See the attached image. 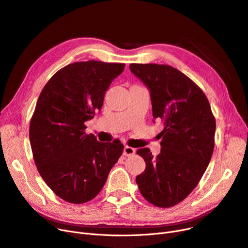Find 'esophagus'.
<instances>
[{
  "instance_id": "1",
  "label": "esophagus",
  "mask_w": 248,
  "mask_h": 248,
  "mask_svg": "<svg viewBox=\"0 0 248 248\" xmlns=\"http://www.w3.org/2000/svg\"><path fill=\"white\" fill-rule=\"evenodd\" d=\"M136 153V150L132 147H128V146H125L124 149V155H132Z\"/></svg>"
}]
</instances>
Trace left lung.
<instances>
[{
	"label": "left lung",
	"instance_id": "left-lung-1",
	"mask_svg": "<svg viewBox=\"0 0 248 248\" xmlns=\"http://www.w3.org/2000/svg\"><path fill=\"white\" fill-rule=\"evenodd\" d=\"M150 89L153 116L161 119V154L137 151L146 162L136 178L139 190L151 204L169 208L195 189L214 150L216 122L202 89L188 76L166 64L129 65Z\"/></svg>",
	"mask_w": 248,
	"mask_h": 248
}]
</instances>
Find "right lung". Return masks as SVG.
<instances>
[{"label": "right lung", "instance_id": "add662e5", "mask_svg": "<svg viewBox=\"0 0 248 248\" xmlns=\"http://www.w3.org/2000/svg\"><path fill=\"white\" fill-rule=\"evenodd\" d=\"M124 65L71 63L52 76L39 95L29 128L33 159L45 183L64 201L93 200L123 154L120 140L98 141L85 134L84 123L101 109L106 91Z\"/></svg>", "mask_w": 248, "mask_h": 248}]
</instances>
